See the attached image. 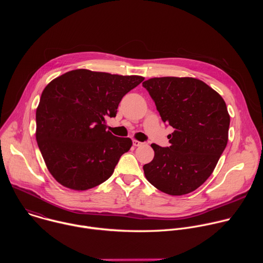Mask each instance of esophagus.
Segmentation results:
<instances>
[{
  "instance_id": "esophagus-1",
  "label": "esophagus",
  "mask_w": 263,
  "mask_h": 263,
  "mask_svg": "<svg viewBox=\"0 0 263 263\" xmlns=\"http://www.w3.org/2000/svg\"><path fill=\"white\" fill-rule=\"evenodd\" d=\"M142 144H144V142H141V141H138V140H133V145L134 146H141Z\"/></svg>"
}]
</instances>
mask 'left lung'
Segmentation results:
<instances>
[{
    "instance_id": "left-lung-1",
    "label": "left lung",
    "mask_w": 263,
    "mask_h": 263,
    "mask_svg": "<svg viewBox=\"0 0 263 263\" xmlns=\"http://www.w3.org/2000/svg\"><path fill=\"white\" fill-rule=\"evenodd\" d=\"M163 123L175 131L170 146L152 143L154 159L143 165L147 181L172 195L190 194L212 174L228 142L230 116L222 98L195 78L162 77L142 83Z\"/></svg>"
}]
</instances>
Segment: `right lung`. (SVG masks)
I'll return each instance as SVG.
<instances>
[{"mask_svg":"<svg viewBox=\"0 0 263 263\" xmlns=\"http://www.w3.org/2000/svg\"><path fill=\"white\" fill-rule=\"evenodd\" d=\"M139 76L74 69L44 89L36 110V140L49 172L61 185L86 191L114 174L132 140L107 131L123 97Z\"/></svg>","mask_w":263,"mask_h":263,"instance_id":"obj_1","label":"right lung"}]
</instances>
